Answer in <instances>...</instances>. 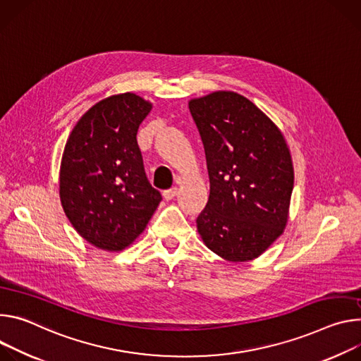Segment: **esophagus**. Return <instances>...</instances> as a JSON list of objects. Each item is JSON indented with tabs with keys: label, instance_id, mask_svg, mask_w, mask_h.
Returning <instances> with one entry per match:
<instances>
[{
	"label": "esophagus",
	"instance_id": "obj_1",
	"mask_svg": "<svg viewBox=\"0 0 361 361\" xmlns=\"http://www.w3.org/2000/svg\"><path fill=\"white\" fill-rule=\"evenodd\" d=\"M176 193H178V188L172 186V188L164 190V197L166 199V201H171V199H173L176 196Z\"/></svg>",
	"mask_w": 361,
	"mask_h": 361
}]
</instances>
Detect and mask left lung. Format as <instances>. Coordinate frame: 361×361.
Returning a JSON list of instances; mask_svg holds the SVG:
<instances>
[{"label":"left lung","mask_w":361,"mask_h":361,"mask_svg":"<svg viewBox=\"0 0 361 361\" xmlns=\"http://www.w3.org/2000/svg\"><path fill=\"white\" fill-rule=\"evenodd\" d=\"M189 110L211 182L197 231L224 259L251 261L287 225L294 169L286 139L252 102L233 92L192 99Z\"/></svg>","instance_id":"obj_1"}]
</instances>
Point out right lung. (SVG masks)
Returning a JSON list of instances; mask_svg holds the SVG:
<instances>
[{
	"mask_svg": "<svg viewBox=\"0 0 361 361\" xmlns=\"http://www.w3.org/2000/svg\"><path fill=\"white\" fill-rule=\"evenodd\" d=\"M152 104L133 93L110 96L78 120L60 168V199L92 245L122 251L143 232L162 195L147 180L137 129Z\"/></svg>",
	"mask_w": 361,
	"mask_h": 361,
	"instance_id": "1",
	"label": "right lung"
}]
</instances>
